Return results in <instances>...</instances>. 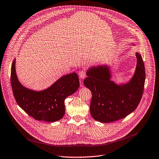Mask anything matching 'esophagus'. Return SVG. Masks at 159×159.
<instances>
[{
    "label": "esophagus",
    "instance_id": "obj_1",
    "mask_svg": "<svg viewBox=\"0 0 159 159\" xmlns=\"http://www.w3.org/2000/svg\"><path fill=\"white\" fill-rule=\"evenodd\" d=\"M79 75L80 79H83L86 77V73L84 71H80L79 74Z\"/></svg>",
    "mask_w": 159,
    "mask_h": 159
}]
</instances>
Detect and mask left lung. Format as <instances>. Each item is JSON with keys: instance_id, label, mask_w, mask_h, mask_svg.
<instances>
[{"instance_id": "obj_1", "label": "left lung", "mask_w": 159, "mask_h": 159, "mask_svg": "<svg viewBox=\"0 0 159 159\" xmlns=\"http://www.w3.org/2000/svg\"><path fill=\"white\" fill-rule=\"evenodd\" d=\"M137 66L131 79L118 85L111 80L108 65L92 66L87 70L84 84L92 93L90 111L93 118L109 123L125 118L139 104L143 93L145 71L141 55L136 53Z\"/></svg>"}]
</instances>
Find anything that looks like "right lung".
Segmentation results:
<instances>
[{
  "label": "right lung",
  "mask_w": 159,
  "mask_h": 159,
  "mask_svg": "<svg viewBox=\"0 0 159 159\" xmlns=\"http://www.w3.org/2000/svg\"><path fill=\"white\" fill-rule=\"evenodd\" d=\"M16 58L11 66V82L14 98L21 109L38 121L55 122L65 114V99L79 87L75 72L62 76L50 87L36 91L22 85L16 72Z\"/></svg>",
  "instance_id": "right-lung-1"
}]
</instances>
